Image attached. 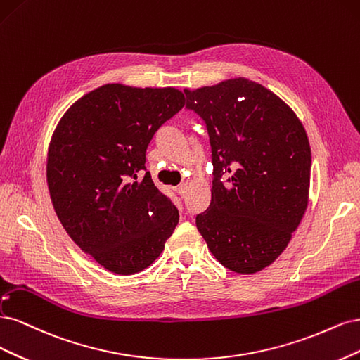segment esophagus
<instances>
[{
    "mask_svg": "<svg viewBox=\"0 0 360 360\" xmlns=\"http://www.w3.org/2000/svg\"><path fill=\"white\" fill-rule=\"evenodd\" d=\"M175 191H176L181 197H185V195H187V184H181V185H178V187L175 188Z\"/></svg>",
    "mask_w": 360,
    "mask_h": 360,
    "instance_id": "1",
    "label": "esophagus"
}]
</instances>
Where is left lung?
<instances>
[{
    "mask_svg": "<svg viewBox=\"0 0 360 360\" xmlns=\"http://www.w3.org/2000/svg\"><path fill=\"white\" fill-rule=\"evenodd\" d=\"M185 96L206 125L214 166L211 205L195 217L197 230L227 269L259 272L285 250L307 210L304 125L280 97L243 77Z\"/></svg>",
    "mask_w": 360,
    "mask_h": 360,
    "instance_id": "8db88e82",
    "label": "left lung"
}]
</instances>
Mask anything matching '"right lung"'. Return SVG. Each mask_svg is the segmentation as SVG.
I'll return each instance as SVG.
<instances>
[{
	"instance_id": "obj_1",
	"label": "right lung",
	"mask_w": 360,
	"mask_h": 360,
	"mask_svg": "<svg viewBox=\"0 0 360 360\" xmlns=\"http://www.w3.org/2000/svg\"><path fill=\"white\" fill-rule=\"evenodd\" d=\"M184 104L175 88L103 85L77 100L52 136L48 185L55 212L80 250L113 274L148 268L179 221L145 163L154 134Z\"/></svg>"
}]
</instances>
